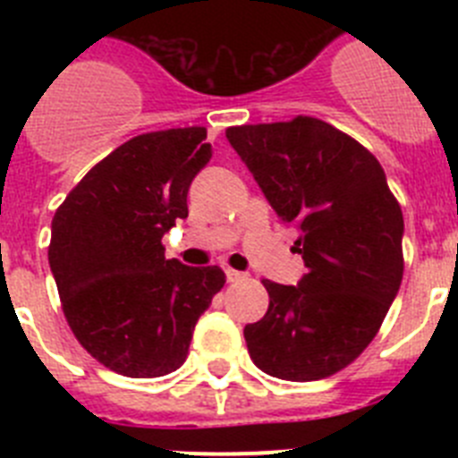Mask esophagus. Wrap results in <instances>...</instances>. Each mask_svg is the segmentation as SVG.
I'll return each mask as SVG.
<instances>
[{"mask_svg":"<svg viewBox=\"0 0 458 458\" xmlns=\"http://www.w3.org/2000/svg\"><path fill=\"white\" fill-rule=\"evenodd\" d=\"M225 275H226V282H232V284H236V282H242V279L248 277L245 273H241V270H233V268H226Z\"/></svg>","mask_w":458,"mask_h":458,"instance_id":"34e87169","label":"esophagus"}]
</instances>
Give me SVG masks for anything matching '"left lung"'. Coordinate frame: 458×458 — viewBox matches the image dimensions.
I'll use <instances>...</instances> for the list:
<instances>
[{"label": "left lung", "instance_id": "8db88e82", "mask_svg": "<svg viewBox=\"0 0 458 458\" xmlns=\"http://www.w3.org/2000/svg\"><path fill=\"white\" fill-rule=\"evenodd\" d=\"M282 222L298 226V286L264 279L268 311L245 326L250 358L282 380H318L369 346L403 277V216L360 141L314 116L226 128Z\"/></svg>", "mask_w": 458, "mask_h": 458}]
</instances>
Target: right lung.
<instances>
[{
  "mask_svg": "<svg viewBox=\"0 0 458 458\" xmlns=\"http://www.w3.org/2000/svg\"><path fill=\"white\" fill-rule=\"evenodd\" d=\"M213 156L206 128L147 132L103 157L52 220L47 259L72 335L131 378L176 371L213 295L217 266L165 259L163 236L188 217V190Z\"/></svg>",
  "mask_w": 458,
  "mask_h": 458,
  "instance_id": "obj_1",
  "label": "right lung"
}]
</instances>
